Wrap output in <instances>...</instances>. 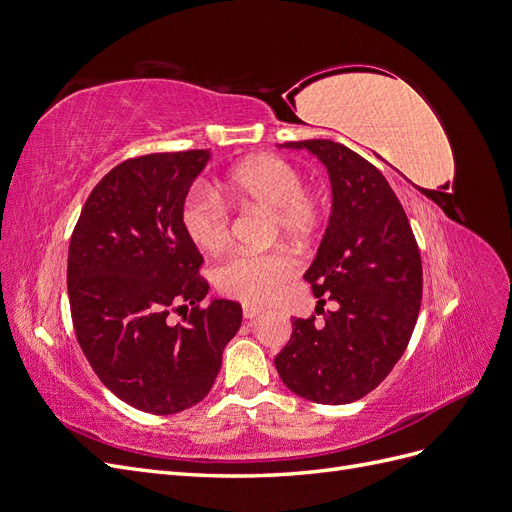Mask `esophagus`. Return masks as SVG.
<instances>
[{
  "label": "esophagus",
  "mask_w": 512,
  "mask_h": 512,
  "mask_svg": "<svg viewBox=\"0 0 512 512\" xmlns=\"http://www.w3.org/2000/svg\"><path fill=\"white\" fill-rule=\"evenodd\" d=\"M265 309H262L260 305H254V303H243V318L245 320H254L256 316H260Z\"/></svg>",
  "instance_id": "1"
}]
</instances>
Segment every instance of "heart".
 <instances>
[{
	"instance_id": "1",
	"label": "heart",
	"mask_w": 512,
	"mask_h": 512,
	"mask_svg": "<svg viewBox=\"0 0 512 512\" xmlns=\"http://www.w3.org/2000/svg\"><path fill=\"white\" fill-rule=\"evenodd\" d=\"M226 192L237 203H252L273 213L275 230L290 239L312 237L322 220L316 192L303 188L297 166L280 156L260 153L226 175ZM181 222L192 243L205 254L222 252L230 239V215L209 190H194L185 198ZM297 271V260L286 250L239 252L215 269V286L226 297L245 303L271 301Z\"/></svg>"
}]
</instances>
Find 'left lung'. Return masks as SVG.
Here are the masks:
<instances>
[{"instance_id": "8db88e82", "label": "left lung", "mask_w": 512, "mask_h": 512, "mask_svg": "<svg viewBox=\"0 0 512 512\" xmlns=\"http://www.w3.org/2000/svg\"><path fill=\"white\" fill-rule=\"evenodd\" d=\"M282 147L305 149L327 166L331 218L303 277L320 305L329 299L337 307L322 324L294 318L275 369L292 393L342 406L374 391L404 354L421 309V252L374 164L327 138Z\"/></svg>"}]
</instances>
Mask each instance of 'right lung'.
I'll return each instance as SVG.
<instances>
[{"label":"right lung","instance_id":"1","mask_svg":"<svg viewBox=\"0 0 512 512\" xmlns=\"http://www.w3.org/2000/svg\"><path fill=\"white\" fill-rule=\"evenodd\" d=\"M209 149L149 153L106 173L91 190L68 250L76 339L108 391L132 408L177 414L203 401L222 352L241 327V305L215 299L203 256L181 222ZM186 309L183 325L170 311ZM191 314H187V309Z\"/></svg>","mask_w":512,"mask_h":512}]
</instances>
